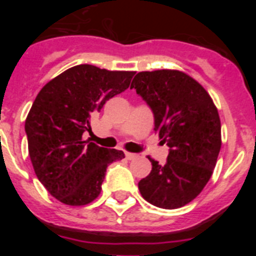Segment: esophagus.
<instances>
[{"mask_svg": "<svg viewBox=\"0 0 256 256\" xmlns=\"http://www.w3.org/2000/svg\"><path fill=\"white\" fill-rule=\"evenodd\" d=\"M126 158L128 160H133L137 158V154H132V152H126Z\"/></svg>", "mask_w": 256, "mask_h": 256, "instance_id": "34e87169", "label": "esophagus"}]
</instances>
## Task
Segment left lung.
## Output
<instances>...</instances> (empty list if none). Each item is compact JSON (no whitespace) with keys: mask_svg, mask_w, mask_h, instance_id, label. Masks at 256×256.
I'll return each instance as SVG.
<instances>
[{"mask_svg":"<svg viewBox=\"0 0 256 256\" xmlns=\"http://www.w3.org/2000/svg\"><path fill=\"white\" fill-rule=\"evenodd\" d=\"M130 88L150 106L154 130L169 148L164 165L148 158L151 173L138 182L142 198L162 209L184 206L216 168L222 146L218 110L205 88L180 70L140 72Z\"/></svg>","mask_w":256,"mask_h":256,"instance_id":"obj_1","label":"left lung"}]
</instances>
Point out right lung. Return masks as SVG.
<instances>
[{
	"label": "right lung",
	"mask_w": 256,
	"mask_h": 256,
	"mask_svg": "<svg viewBox=\"0 0 256 256\" xmlns=\"http://www.w3.org/2000/svg\"><path fill=\"white\" fill-rule=\"evenodd\" d=\"M134 72L94 65L70 68L40 91L26 120L28 150L36 176L62 204L87 205L100 195L108 164L124 152L83 141L91 118L130 87Z\"/></svg>",
	"instance_id": "right-lung-1"
}]
</instances>
